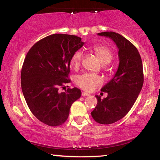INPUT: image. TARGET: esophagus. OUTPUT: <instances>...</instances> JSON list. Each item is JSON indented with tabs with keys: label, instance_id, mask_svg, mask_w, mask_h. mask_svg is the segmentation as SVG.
<instances>
[{
	"label": "esophagus",
	"instance_id": "1",
	"mask_svg": "<svg viewBox=\"0 0 160 160\" xmlns=\"http://www.w3.org/2000/svg\"><path fill=\"white\" fill-rule=\"evenodd\" d=\"M90 95V94H88V93H87V92H82V97H85V96H89Z\"/></svg>",
	"mask_w": 160,
	"mask_h": 160
}]
</instances>
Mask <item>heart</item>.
I'll return each mask as SVG.
<instances>
[{
	"label": "heart",
	"instance_id": "obj_1",
	"mask_svg": "<svg viewBox=\"0 0 160 160\" xmlns=\"http://www.w3.org/2000/svg\"><path fill=\"white\" fill-rule=\"evenodd\" d=\"M92 51L96 54L99 61L103 65H108L113 59V53L107 46L99 45L92 47ZM83 57V53L80 50L75 51L70 58V65L77 68L80 66ZM75 82L81 89L87 92H91L102 85L103 80L99 75L92 73H84L78 75L75 78Z\"/></svg>",
	"mask_w": 160,
	"mask_h": 160
}]
</instances>
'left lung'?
Masks as SVG:
<instances>
[{
	"instance_id": "obj_1",
	"label": "left lung",
	"mask_w": 160,
	"mask_h": 160,
	"mask_svg": "<svg viewBox=\"0 0 160 160\" xmlns=\"http://www.w3.org/2000/svg\"><path fill=\"white\" fill-rule=\"evenodd\" d=\"M112 39L118 48L119 65L112 80L101 89L106 98L96 95L97 104L91 112L96 122L111 124L124 117L133 106L142 90L144 75L141 57L136 47L114 32L98 33Z\"/></svg>"
}]
</instances>
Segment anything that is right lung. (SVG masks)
Instances as JSON below:
<instances>
[{
	"label": "right lung",
	"mask_w": 160,
	"mask_h": 160,
	"mask_svg": "<svg viewBox=\"0 0 160 160\" xmlns=\"http://www.w3.org/2000/svg\"><path fill=\"white\" fill-rule=\"evenodd\" d=\"M81 38L75 35L54 34L32 46L21 70V87L31 112L49 126L66 122L72 103L79 99L81 91L59 88L69 83L70 58L82 47Z\"/></svg>",
	"instance_id": "right-lung-1"
}]
</instances>
